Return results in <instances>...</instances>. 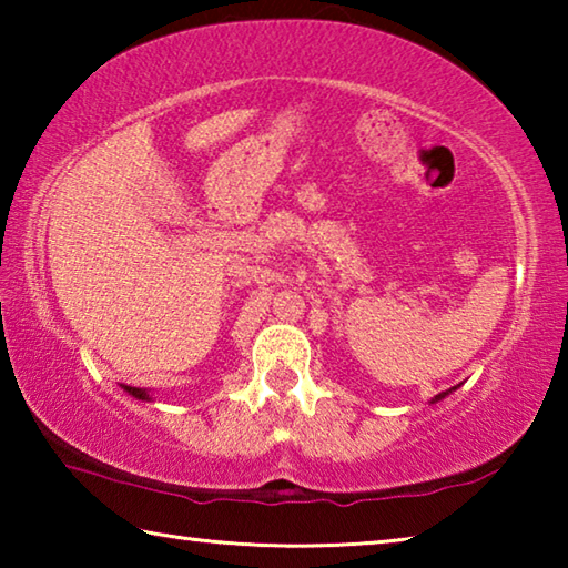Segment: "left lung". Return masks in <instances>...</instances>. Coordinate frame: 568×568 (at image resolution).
<instances>
[{
	"mask_svg": "<svg viewBox=\"0 0 568 568\" xmlns=\"http://www.w3.org/2000/svg\"><path fill=\"white\" fill-rule=\"evenodd\" d=\"M446 396V393H440V396H436V398H444Z\"/></svg>",
	"mask_w": 568,
	"mask_h": 568,
	"instance_id": "8db88e82",
	"label": "left lung"
}]
</instances>
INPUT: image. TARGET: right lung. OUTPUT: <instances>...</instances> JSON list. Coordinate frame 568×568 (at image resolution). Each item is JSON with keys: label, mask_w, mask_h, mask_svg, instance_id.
<instances>
[{"label": "right lung", "mask_w": 568, "mask_h": 568, "mask_svg": "<svg viewBox=\"0 0 568 568\" xmlns=\"http://www.w3.org/2000/svg\"><path fill=\"white\" fill-rule=\"evenodd\" d=\"M124 390H128V393H132V396H134V398L150 400V396H148V390H140V388H132V386H124Z\"/></svg>", "instance_id": "1"}]
</instances>
